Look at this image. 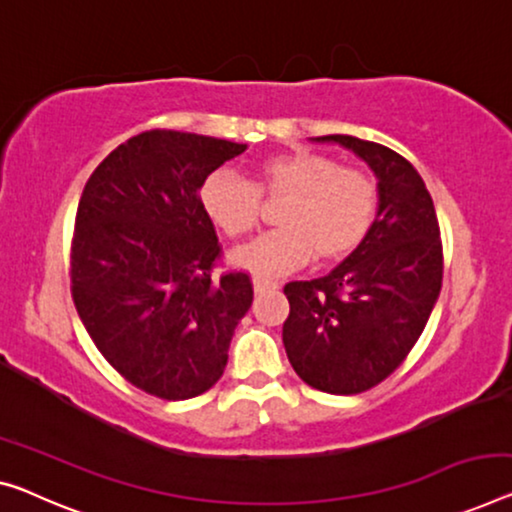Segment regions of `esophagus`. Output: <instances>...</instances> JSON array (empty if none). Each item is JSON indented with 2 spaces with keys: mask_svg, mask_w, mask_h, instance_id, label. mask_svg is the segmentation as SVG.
<instances>
[{
  "mask_svg": "<svg viewBox=\"0 0 512 512\" xmlns=\"http://www.w3.org/2000/svg\"><path fill=\"white\" fill-rule=\"evenodd\" d=\"M277 288H279V283H277V281H267V279H261V277H256V279H254V290H256V295L265 293V290H277Z\"/></svg>",
  "mask_w": 512,
  "mask_h": 512,
  "instance_id": "obj_1",
  "label": "esophagus"
}]
</instances>
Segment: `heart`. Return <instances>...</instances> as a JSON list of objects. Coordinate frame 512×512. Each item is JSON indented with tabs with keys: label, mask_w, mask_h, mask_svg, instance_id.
Instances as JSON below:
<instances>
[{
	"label": "heart",
	"mask_w": 512,
	"mask_h": 512,
	"mask_svg": "<svg viewBox=\"0 0 512 512\" xmlns=\"http://www.w3.org/2000/svg\"><path fill=\"white\" fill-rule=\"evenodd\" d=\"M261 196L286 199L277 215L281 229L231 254L235 267L261 277L293 272L313 256L320 263L343 261L371 235L380 208L371 176L311 151L267 157L258 164L254 185L217 169L199 187L201 210L231 240L245 238L261 222Z\"/></svg>",
	"instance_id": "obj_1"
}]
</instances>
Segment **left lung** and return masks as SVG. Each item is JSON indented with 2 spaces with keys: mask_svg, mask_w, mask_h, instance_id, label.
<instances>
[{
  "mask_svg": "<svg viewBox=\"0 0 512 512\" xmlns=\"http://www.w3.org/2000/svg\"><path fill=\"white\" fill-rule=\"evenodd\" d=\"M316 141L373 169L380 208L364 245L327 277L286 283L283 348L309 387L350 396L387 380L419 341L442 290V240L426 183L403 155L350 135Z\"/></svg>",
  "mask_w": 512,
  "mask_h": 512,
  "instance_id": "left-lung-1",
  "label": "left lung"
}]
</instances>
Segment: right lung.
Wrapping results in <instances>:
<instances>
[{
	"mask_svg": "<svg viewBox=\"0 0 512 512\" xmlns=\"http://www.w3.org/2000/svg\"><path fill=\"white\" fill-rule=\"evenodd\" d=\"M247 144L148 130L86 180L70 247V290L96 348L125 380L164 400L208 391L229 361L254 288L210 270L222 254L199 187Z\"/></svg>",
	"mask_w": 512,
	"mask_h": 512,
	"instance_id": "1",
	"label": "right lung"
}]
</instances>
